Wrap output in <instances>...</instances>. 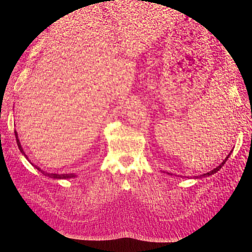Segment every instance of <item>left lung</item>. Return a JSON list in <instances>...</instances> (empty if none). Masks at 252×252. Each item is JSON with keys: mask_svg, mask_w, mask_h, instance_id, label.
<instances>
[{"mask_svg": "<svg viewBox=\"0 0 252 252\" xmlns=\"http://www.w3.org/2000/svg\"><path fill=\"white\" fill-rule=\"evenodd\" d=\"M230 155H231V152H230L229 155H228V157H226V158H225L224 161L222 162V164L219 165V166L217 167V168H215V169L211 170V171H209V172H207V173H204V174H202V175H199V177H195V178L199 179V178H203V177H208V175H211V174H213V173H216L217 171H219V170H220V168H222V167L224 166V164L226 163V161H227V159H228V158H229V156H230Z\"/></svg>", "mask_w": 252, "mask_h": 252, "instance_id": "left-lung-1", "label": "left lung"}]
</instances>
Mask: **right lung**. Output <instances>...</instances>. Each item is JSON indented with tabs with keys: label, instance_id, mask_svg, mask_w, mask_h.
I'll return each mask as SVG.
<instances>
[{
	"label": "right lung",
	"instance_id": "obj_1",
	"mask_svg": "<svg viewBox=\"0 0 252 252\" xmlns=\"http://www.w3.org/2000/svg\"><path fill=\"white\" fill-rule=\"evenodd\" d=\"M114 1V0H113ZM14 133H16V138H17V143H18V146H19V149L21 150V152L23 155H24L25 157H26V155L24 154V150H23V148H22V146H21V144H20V141H19V139H18V133H17V131H14ZM35 168L37 169V170H40V171H42L39 167H36L35 166ZM43 172V171H42ZM44 173V172H43ZM45 175H47V177H49V178H52V179H70V178H74L75 175L74 174H72V173H68V174H57V173H44Z\"/></svg>",
	"mask_w": 252,
	"mask_h": 252
}]
</instances>
